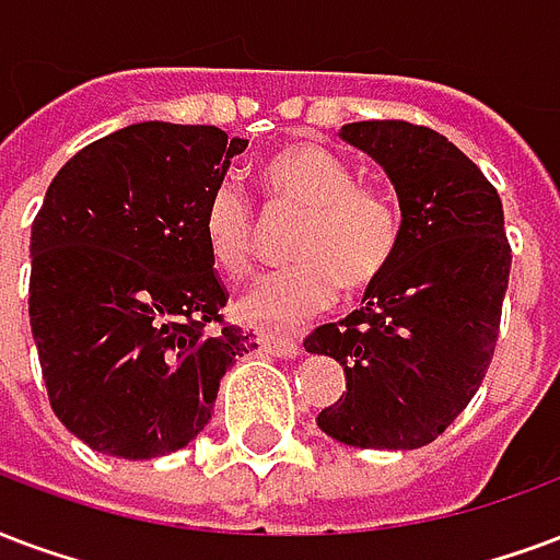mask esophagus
<instances>
[{
    "instance_id": "34e87169",
    "label": "esophagus",
    "mask_w": 560,
    "mask_h": 560,
    "mask_svg": "<svg viewBox=\"0 0 560 560\" xmlns=\"http://www.w3.org/2000/svg\"><path fill=\"white\" fill-rule=\"evenodd\" d=\"M259 348H262L265 354H275L283 357V360H292V357L301 354V345L295 339H289V336H277V334H259Z\"/></svg>"
}]
</instances>
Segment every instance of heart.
Wrapping results in <instances>:
<instances>
[{
    "label": "heart",
    "instance_id": "heart-1",
    "mask_svg": "<svg viewBox=\"0 0 560 560\" xmlns=\"http://www.w3.org/2000/svg\"><path fill=\"white\" fill-rule=\"evenodd\" d=\"M259 183L271 209H301L292 238L295 262L265 275L238 301L247 325L289 327L334 304L339 285L365 289L384 275L401 242V212L381 185L360 183L345 159L315 144L268 155ZM209 259L226 277L254 265L256 212L235 183H221L203 206Z\"/></svg>",
    "mask_w": 560,
    "mask_h": 560
}]
</instances>
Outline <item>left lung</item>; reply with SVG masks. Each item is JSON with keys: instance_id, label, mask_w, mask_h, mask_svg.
I'll list each match as a JSON object with an SVG mask.
<instances>
[{"instance_id": "left-lung-1", "label": "left lung", "mask_w": 560, "mask_h": 560, "mask_svg": "<svg viewBox=\"0 0 560 560\" xmlns=\"http://www.w3.org/2000/svg\"><path fill=\"white\" fill-rule=\"evenodd\" d=\"M342 138L393 179L401 242L363 306L304 339L345 369L318 428L357 448H419L464 413L493 360L511 275L502 200L431 126L360 120Z\"/></svg>"}]
</instances>
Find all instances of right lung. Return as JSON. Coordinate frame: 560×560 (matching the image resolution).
<instances>
[{"instance_id": "add662e5", "label": "right lung", "mask_w": 560, "mask_h": 560, "mask_svg": "<svg viewBox=\"0 0 560 560\" xmlns=\"http://www.w3.org/2000/svg\"><path fill=\"white\" fill-rule=\"evenodd\" d=\"M247 147L218 126L132 124L82 147L32 224L28 322L56 416L96 452L171 455L212 419L254 339L203 242V206Z\"/></svg>"}]
</instances>
